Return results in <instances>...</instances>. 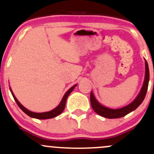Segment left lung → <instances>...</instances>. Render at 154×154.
Wrapping results in <instances>:
<instances>
[{
	"label": "left lung",
	"instance_id": "8db88e82",
	"mask_svg": "<svg viewBox=\"0 0 154 154\" xmlns=\"http://www.w3.org/2000/svg\"><path fill=\"white\" fill-rule=\"evenodd\" d=\"M149 79H150V74H149L148 64H147V61H145V77H144L143 86H142L140 93L137 96V97L130 104L127 105V106L123 107V108L118 109H112L107 108V107L100 105L97 101V100L94 98L92 92H91L90 101H91V107L97 114L100 115V116H103L104 118H107V119H118V118L124 117L126 115L129 114L132 111L138 108L139 105L142 103L147 91Z\"/></svg>",
	"mask_w": 154,
	"mask_h": 154
}]
</instances>
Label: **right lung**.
I'll return each mask as SVG.
<instances>
[{"mask_svg":"<svg viewBox=\"0 0 154 154\" xmlns=\"http://www.w3.org/2000/svg\"><path fill=\"white\" fill-rule=\"evenodd\" d=\"M76 86H77V85H75V86L71 87V88L67 91V92L65 94V95H64V97H63V100H62L61 103H60V105H59L57 108H55L54 109L51 110V111H50V112H42V113L33 112H31V111H29V110L27 109L25 107L23 106L22 105H21V103L18 102V100H17L16 97L14 96L13 93H12V91H11V92H12V96H13L14 99H15V102H16V103L18 104V106H19L20 109H21L22 110L24 113H26L27 116H29V117L35 118V119H52V118L56 117V116H59V115H60L62 112H63V110H64V109H65V107H66V100H67L68 96L69 95L70 93H71V91L74 90V87H75Z\"/></svg>","mask_w":154,"mask_h":154,"instance_id":"1","label":"right lung"}]
</instances>
